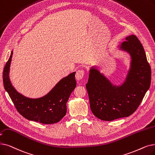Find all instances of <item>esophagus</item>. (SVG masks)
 <instances>
[{
  "label": "esophagus",
  "instance_id": "obj_1",
  "mask_svg": "<svg viewBox=\"0 0 155 155\" xmlns=\"http://www.w3.org/2000/svg\"><path fill=\"white\" fill-rule=\"evenodd\" d=\"M84 76V71L83 70H78L76 71L75 78L77 80H80L83 78Z\"/></svg>",
  "mask_w": 155,
  "mask_h": 155
}]
</instances>
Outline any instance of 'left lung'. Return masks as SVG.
I'll return each instance as SVG.
<instances>
[{
	"label": "left lung",
	"mask_w": 155,
	"mask_h": 155,
	"mask_svg": "<svg viewBox=\"0 0 155 155\" xmlns=\"http://www.w3.org/2000/svg\"><path fill=\"white\" fill-rule=\"evenodd\" d=\"M120 49L129 53L130 68L121 86L113 85L96 68L90 70L86 89L92 113L98 118L112 121L136 111L151 84V71L143 46L136 35L126 37Z\"/></svg>",
	"instance_id": "obj_1"
}]
</instances>
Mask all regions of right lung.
I'll return each mask as SVG.
<instances>
[{
  "instance_id": "add662e5",
  "label": "right lung",
  "mask_w": 155,
  "mask_h": 155,
  "mask_svg": "<svg viewBox=\"0 0 155 155\" xmlns=\"http://www.w3.org/2000/svg\"><path fill=\"white\" fill-rule=\"evenodd\" d=\"M12 56V51L4 66L3 83L17 111L25 118L41 124L59 122L66 114V103L77 85L75 72L60 80L47 95L37 99L28 98L17 92L11 83L9 74Z\"/></svg>"
}]
</instances>
